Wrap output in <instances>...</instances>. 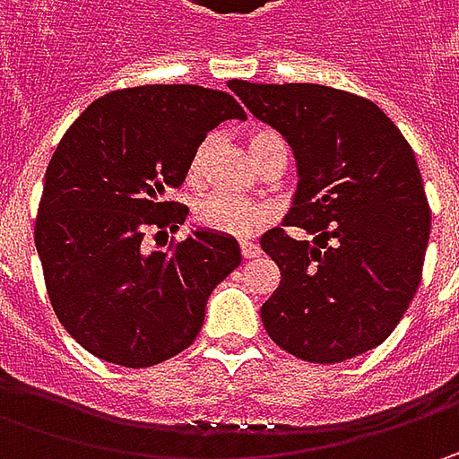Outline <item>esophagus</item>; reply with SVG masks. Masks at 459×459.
Returning <instances> with one entry per match:
<instances>
[{
	"label": "esophagus",
	"mask_w": 459,
	"mask_h": 459,
	"mask_svg": "<svg viewBox=\"0 0 459 459\" xmlns=\"http://www.w3.org/2000/svg\"><path fill=\"white\" fill-rule=\"evenodd\" d=\"M239 253H242V257H247V260H250V257L260 255V247H257L255 242L242 239V242H239Z\"/></svg>",
	"instance_id": "obj_1"
}]
</instances>
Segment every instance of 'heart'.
<instances>
[{
  "instance_id": "b5f03b06",
  "label": "heart",
  "mask_w": 459,
  "mask_h": 459,
  "mask_svg": "<svg viewBox=\"0 0 459 459\" xmlns=\"http://www.w3.org/2000/svg\"><path fill=\"white\" fill-rule=\"evenodd\" d=\"M278 143H283L275 133L268 130H257L250 134L247 145L253 158H260L268 148H273ZM212 148V140H206L199 145V151L194 152V160H191V173H202L204 160H206V152ZM273 220V206L257 202H242L235 196H227V194H212L202 202L196 204V221L206 227V230H214L220 235H230V238H247V235H255L260 227H265L268 221Z\"/></svg>"
}]
</instances>
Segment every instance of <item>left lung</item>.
<instances>
[{
	"mask_svg": "<svg viewBox=\"0 0 459 459\" xmlns=\"http://www.w3.org/2000/svg\"><path fill=\"white\" fill-rule=\"evenodd\" d=\"M283 134L299 184L286 227L260 247L281 268L263 304L265 332L308 362H342L378 347L421 283L432 214L414 151L368 99L322 83H227Z\"/></svg>",
	"mask_w": 459,
	"mask_h": 459,
	"instance_id": "left-lung-1",
	"label": "left lung"
}]
</instances>
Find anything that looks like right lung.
<instances>
[{
  "label": "right lung",
  "instance_id": "obj_1",
  "mask_svg": "<svg viewBox=\"0 0 459 459\" xmlns=\"http://www.w3.org/2000/svg\"><path fill=\"white\" fill-rule=\"evenodd\" d=\"M227 91L152 83L97 99L53 152L35 247L56 316L101 360L151 368L196 340L212 291L239 265V245L191 230L173 250H143L148 230H178L194 152L224 119H245Z\"/></svg>",
  "mask_w": 459,
  "mask_h": 459
}]
</instances>
